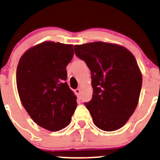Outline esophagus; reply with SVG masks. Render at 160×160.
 <instances>
[{
  "mask_svg": "<svg viewBox=\"0 0 160 160\" xmlns=\"http://www.w3.org/2000/svg\"><path fill=\"white\" fill-rule=\"evenodd\" d=\"M74 91H75V93L77 94V96L79 98V97L80 96V93H81V90H80V88H77V89H76Z\"/></svg>",
  "mask_w": 160,
  "mask_h": 160,
  "instance_id": "obj_1",
  "label": "esophagus"
}]
</instances>
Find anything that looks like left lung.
<instances>
[{
    "mask_svg": "<svg viewBox=\"0 0 160 160\" xmlns=\"http://www.w3.org/2000/svg\"><path fill=\"white\" fill-rule=\"evenodd\" d=\"M75 53L91 72L93 96L84 105L94 125L106 132L126 124L139 99L142 75L135 56L124 46L103 42L76 45Z\"/></svg>",
    "mask_w": 160,
    "mask_h": 160,
    "instance_id": "obj_1",
    "label": "left lung"
}]
</instances>
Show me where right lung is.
I'll use <instances>...</instances> for the list:
<instances>
[{
    "mask_svg": "<svg viewBox=\"0 0 160 160\" xmlns=\"http://www.w3.org/2000/svg\"><path fill=\"white\" fill-rule=\"evenodd\" d=\"M72 45L46 41L22 56L16 72L18 92L31 118L42 128L57 132L71 122L77 96L65 81Z\"/></svg>",
    "mask_w": 160,
    "mask_h": 160,
    "instance_id": "1",
    "label": "right lung"
}]
</instances>
